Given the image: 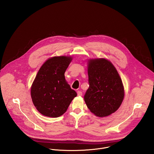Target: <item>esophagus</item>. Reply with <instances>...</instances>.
Instances as JSON below:
<instances>
[{"mask_svg":"<svg viewBox=\"0 0 154 154\" xmlns=\"http://www.w3.org/2000/svg\"><path fill=\"white\" fill-rule=\"evenodd\" d=\"M77 95H78L79 96H82V91H77Z\"/></svg>","mask_w":154,"mask_h":154,"instance_id":"1","label":"esophagus"}]
</instances>
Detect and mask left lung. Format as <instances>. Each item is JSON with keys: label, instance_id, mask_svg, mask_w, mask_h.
Instances as JSON below:
<instances>
[{"label": "left lung", "instance_id": "left-lung-1", "mask_svg": "<svg viewBox=\"0 0 154 154\" xmlns=\"http://www.w3.org/2000/svg\"><path fill=\"white\" fill-rule=\"evenodd\" d=\"M88 74L90 87L84 100L90 112L99 118L115 113L123 101L124 88L114 65L103 58L90 59Z\"/></svg>", "mask_w": 154, "mask_h": 154}]
</instances>
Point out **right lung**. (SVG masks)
Instances as JSON below:
<instances>
[{"label": "right lung", "mask_w": 154, "mask_h": 154, "mask_svg": "<svg viewBox=\"0 0 154 154\" xmlns=\"http://www.w3.org/2000/svg\"><path fill=\"white\" fill-rule=\"evenodd\" d=\"M72 60L71 56L53 57L39 69L31 86V97L42 115L58 118L66 112L76 92L65 79L64 72Z\"/></svg>", "instance_id": "obj_1"}]
</instances>
